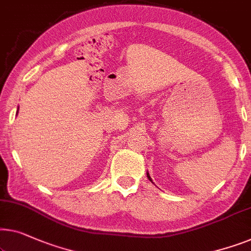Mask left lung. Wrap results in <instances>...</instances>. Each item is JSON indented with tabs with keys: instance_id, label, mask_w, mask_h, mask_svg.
Listing matches in <instances>:
<instances>
[{
	"instance_id": "1",
	"label": "left lung",
	"mask_w": 251,
	"mask_h": 251,
	"mask_svg": "<svg viewBox=\"0 0 251 251\" xmlns=\"http://www.w3.org/2000/svg\"><path fill=\"white\" fill-rule=\"evenodd\" d=\"M147 177H148V180H150V181H151V183H154V182H152V180H151V176H150V173H148V172H147Z\"/></svg>"
}]
</instances>
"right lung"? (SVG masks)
Here are the masks:
<instances>
[{
	"label": "right lung",
	"mask_w": 251,
	"mask_h": 251,
	"mask_svg": "<svg viewBox=\"0 0 251 251\" xmlns=\"http://www.w3.org/2000/svg\"><path fill=\"white\" fill-rule=\"evenodd\" d=\"M18 111H19V106H18ZM18 111H17V114H18Z\"/></svg>",
	"instance_id": "obj_1"
}]
</instances>
